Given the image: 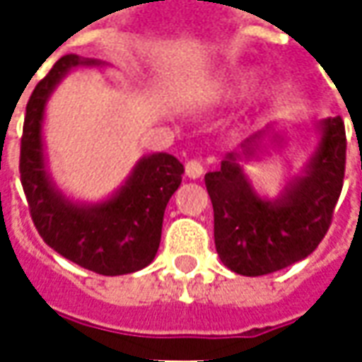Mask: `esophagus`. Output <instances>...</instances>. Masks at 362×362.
I'll list each match as a JSON object with an SVG mask.
<instances>
[{"label":"esophagus","mask_w":362,"mask_h":362,"mask_svg":"<svg viewBox=\"0 0 362 362\" xmlns=\"http://www.w3.org/2000/svg\"><path fill=\"white\" fill-rule=\"evenodd\" d=\"M203 165H202V160H197V159H191L185 163V175H187L189 179H199L203 175Z\"/></svg>","instance_id":"1"}]
</instances>
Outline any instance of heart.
<instances>
[{"mask_svg": "<svg viewBox=\"0 0 362 362\" xmlns=\"http://www.w3.org/2000/svg\"><path fill=\"white\" fill-rule=\"evenodd\" d=\"M250 82H252V78H242V80H240V84H238V88H247V86H250Z\"/></svg>", "mask_w": 362, "mask_h": 362, "instance_id": "b5f03b06", "label": "heart"}]
</instances>
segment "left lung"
Returning a JSON list of instances; mask_svg holds the SVG:
<instances>
[{
    "instance_id": "8db88e82",
    "label": "left lung",
    "mask_w": 362,
    "mask_h": 362,
    "mask_svg": "<svg viewBox=\"0 0 362 362\" xmlns=\"http://www.w3.org/2000/svg\"><path fill=\"white\" fill-rule=\"evenodd\" d=\"M322 139L306 175L290 183L276 202L259 199L238 160L252 157L268 131L243 143L242 155L230 153L205 187L214 205V235L221 262L242 276L284 270L310 256L332 223L346 165V134L341 117L322 124Z\"/></svg>"
}]
</instances>
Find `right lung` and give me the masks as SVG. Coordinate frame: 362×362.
<instances>
[{
  "instance_id": "obj_1",
  "label": "right lung",
  "mask_w": 362,
  "mask_h": 362,
  "mask_svg": "<svg viewBox=\"0 0 362 362\" xmlns=\"http://www.w3.org/2000/svg\"><path fill=\"white\" fill-rule=\"evenodd\" d=\"M82 64L96 62L62 56L35 84L23 119L21 187L35 230L60 256L103 276L131 274L148 266L157 254L165 207L185 169L173 155H148L112 199L92 207L74 205L54 189L42 151L44 106L64 74Z\"/></svg>"
}]
</instances>
